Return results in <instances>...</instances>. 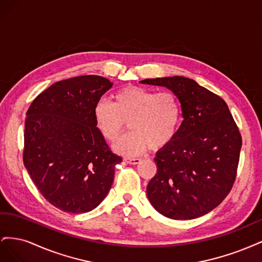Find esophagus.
Instances as JSON below:
<instances>
[{"label": "esophagus", "mask_w": 262, "mask_h": 262, "mask_svg": "<svg viewBox=\"0 0 262 262\" xmlns=\"http://www.w3.org/2000/svg\"><path fill=\"white\" fill-rule=\"evenodd\" d=\"M124 162L128 163V164H131V165H137L141 162V160H140V158H134V157H125Z\"/></svg>", "instance_id": "obj_1"}]
</instances>
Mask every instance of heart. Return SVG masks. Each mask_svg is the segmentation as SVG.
I'll return each instance as SVG.
<instances>
[{
  "label": "heart",
  "instance_id": "b5f03b06",
  "mask_svg": "<svg viewBox=\"0 0 262 262\" xmlns=\"http://www.w3.org/2000/svg\"><path fill=\"white\" fill-rule=\"evenodd\" d=\"M113 99V102L99 99L93 117L99 133L109 142L120 138L129 122L131 131L114 146L117 153L136 156L148 147L160 150L176 138L182 112L175 93L128 85L119 89Z\"/></svg>",
  "mask_w": 262,
  "mask_h": 262
}]
</instances>
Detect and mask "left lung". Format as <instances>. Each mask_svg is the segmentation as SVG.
<instances>
[{
  "instance_id": "obj_1",
  "label": "left lung",
  "mask_w": 262,
  "mask_h": 262,
  "mask_svg": "<svg viewBox=\"0 0 262 262\" xmlns=\"http://www.w3.org/2000/svg\"><path fill=\"white\" fill-rule=\"evenodd\" d=\"M177 95L182 120L176 138L160 149L157 172L146 193L162 215L191 220L204 215L231 192L237 175L242 136L226 102L191 78H146Z\"/></svg>"
}]
</instances>
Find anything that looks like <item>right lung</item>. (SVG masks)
I'll use <instances>...</instances> for the list:
<instances>
[{
    "instance_id": "obj_1",
    "label": "right lung",
    "mask_w": 262,
    "mask_h": 262,
    "mask_svg": "<svg viewBox=\"0 0 262 262\" xmlns=\"http://www.w3.org/2000/svg\"><path fill=\"white\" fill-rule=\"evenodd\" d=\"M112 86L99 75L71 77L39 94L27 110L24 165L45 199L63 212L96 208L122 161L93 117L95 104Z\"/></svg>"
}]
</instances>
